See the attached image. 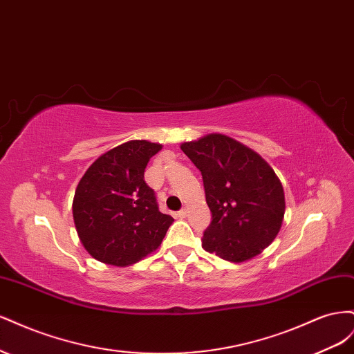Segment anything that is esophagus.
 I'll return each mask as SVG.
<instances>
[{"label":"esophagus","instance_id":"obj_1","mask_svg":"<svg viewBox=\"0 0 354 354\" xmlns=\"http://www.w3.org/2000/svg\"><path fill=\"white\" fill-rule=\"evenodd\" d=\"M177 217H178V218H186V217H187V209H186V208L180 209V211L177 212Z\"/></svg>","mask_w":354,"mask_h":354}]
</instances>
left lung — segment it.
<instances>
[{
  "mask_svg": "<svg viewBox=\"0 0 354 354\" xmlns=\"http://www.w3.org/2000/svg\"><path fill=\"white\" fill-rule=\"evenodd\" d=\"M180 147L201 171L212 214L202 248L232 263L261 254L285 216L283 187L273 168L248 146L218 133Z\"/></svg>",
  "mask_w": 354,
  "mask_h": 354,
  "instance_id": "left-lung-1",
  "label": "left lung"
}]
</instances>
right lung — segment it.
Masks as SVG:
<instances>
[{
  "label": "right lung",
  "instance_id": "1",
  "mask_svg": "<svg viewBox=\"0 0 354 354\" xmlns=\"http://www.w3.org/2000/svg\"><path fill=\"white\" fill-rule=\"evenodd\" d=\"M162 145L130 140L100 155L75 190L81 243L97 261L127 267L159 248L174 218L158 209L145 168Z\"/></svg>",
  "mask_w": 354,
  "mask_h": 354
}]
</instances>
